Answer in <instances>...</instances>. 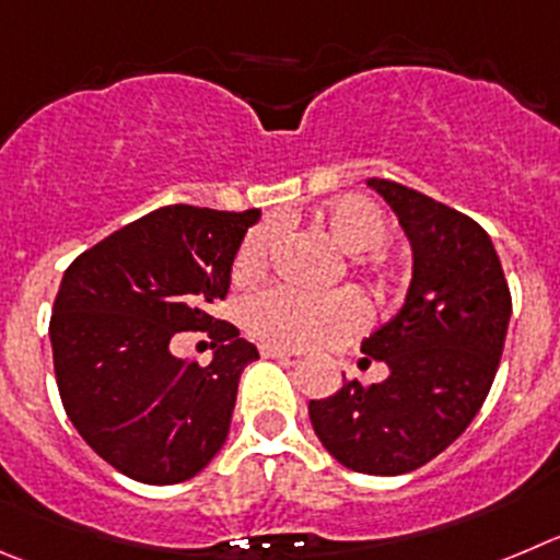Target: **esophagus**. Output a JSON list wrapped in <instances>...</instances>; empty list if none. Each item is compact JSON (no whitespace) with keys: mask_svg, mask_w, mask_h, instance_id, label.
I'll use <instances>...</instances> for the list:
<instances>
[{"mask_svg":"<svg viewBox=\"0 0 560 560\" xmlns=\"http://www.w3.org/2000/svg\"><path fill=\"white\" fill-rule=\"evenodd\" d=\"M259 353H262L265 359H292V357H298L295 351H290V348H281V345H262V348H259Z\"/></svg>","mask_w":560,"mask_h":560,"instance_id":"esophagus-1","label":"esophagus"}]
</instances>
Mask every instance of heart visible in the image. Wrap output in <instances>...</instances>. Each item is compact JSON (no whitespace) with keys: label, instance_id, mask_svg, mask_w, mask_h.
I'll return each instance as SVG.
<instances>
[{"label":"heart","instance_id":"1","mask_svg":"<svg viewBox=\"0 0 560 560\" xmlns=\"http://www.w3.org/2000/svg\"><path fill=\"white\" fill-rule=\"evenodd\" d=\"M334 243L351 254L357 268H381V254L392 237V223L384 209L362 196H342L317 212ZM276 243L273 223H259L234 250L232 276L250 284L265 273ZM364 320V306L353 292H301L292 287H270L243 306V323L254 337L287 348H317L348 337Z\"/></svg>","mask_w":560,"mask_h":560}]
</instances>
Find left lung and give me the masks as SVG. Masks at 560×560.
Listing matches in <instances>:
<instances>
[{
  "label": "left lung",
  "instance_id": "obj_1",
  "mask_svg": "<svg viewBox=\"0 0 560 560\" xmlns=\"http://www.w3.org/2000/svg\"><path fill=\"white\" fill-rule=\"evenodd\" d=\"M411 245L406 304L362 342L389 368L381 384L345 381L310 400L317 439L342 467L404 475L451 447L492 389L511 292L492 237L456 209L389 179H368Z\"/></svg>",
  "mask_w": 560,
  "mask_h": 560
}]
</instances>
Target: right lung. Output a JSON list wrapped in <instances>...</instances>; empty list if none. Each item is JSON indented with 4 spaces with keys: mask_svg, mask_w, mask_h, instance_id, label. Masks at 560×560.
Listing matches in <instances>:
<instances>
[{
    "mask_svg": "<svg viewBox=\"0 0 560 560\" xmlns=\"http://www.w3.org/2000/svg\"><path fill=\"white\" fill-rule=\"evenodd\" d=\"M259 215L174 203L68 265L49 323L57 389L80 436L127 478L182 483L226 442L240 375L259 351L212 306ZM179 330L217 339L207 369L170 353Z\"/></svg>",
    "mask_w": 560,
    "mask_h": 560,
    "instance_id": "right-lung-1",
    "label": "right lung"
}]
</instances>
